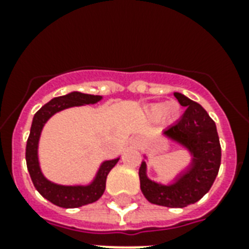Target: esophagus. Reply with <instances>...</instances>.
Returning a JSON list of instances; mask_svg holds the SVG:
<instances>
[{"label": "esophagus", "instance_id": "1", "mask_svg": "<svg viewBox=\"0 0 249 249\" xmlns=\"http://www.w3.org/2000/svg\"><path fill=\"white\" fill-rule=\"evenodd\" d=\"M137 142H138V141H137Z\"/></svg>", "mask_w": 249, "mask_h": 249}]
</instances>
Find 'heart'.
I'll return each mask as SVG.
<instances>
[{
    "label": "heart",
    "instance_id": "b5f03b06",
    "mask_svg": "<svg viewBox=\"0 0 249 249\" xmlns=\"http://www.w3.org/2000/svg\"><path fill=\"white\" fill-rule=\"evenodd\" d=\"M179 113V106L177 102H166V103H152L147 106L146 115L152 120L165 119L168 121H173Z\"/></svg>",
    "mask_w": 249,
    "mask_h": 249
}]
</instances>
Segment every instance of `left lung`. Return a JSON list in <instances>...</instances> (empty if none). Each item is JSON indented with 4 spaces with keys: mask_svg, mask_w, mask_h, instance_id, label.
Segmentation results:
<instances>
[{
    "mask_svg": "<svg viewBox=\"0 0 249 249\" xmlns=\"http://www.w3.org/2000/svg\"><path fill=\"white\" fill-rule=\"evenodd\" d=\"M174 97L187 108L176 124L164 130L163 136L187 150L191 161L172 183L165 185L148 178L147 163L143 160L140 181L142 194L150 203L183 208L200 200L212 187L221 165V146L216 124L208 112L183 94L174 93Z\"/></svg>",
    "mask_w": 249,
    "mask_h": 249,
    "instance_id": "1",
    "label": "left lung"
}]
</instances>
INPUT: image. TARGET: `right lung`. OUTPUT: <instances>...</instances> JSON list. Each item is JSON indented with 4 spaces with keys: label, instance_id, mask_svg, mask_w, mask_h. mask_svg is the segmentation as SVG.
I'll list each match as a JSON object with an SVG mask.
<instances>
[{
    "label": "right lung",
    "instance_id": "right-lung-1",
    "mask_svg": "<svg viewBox=\"0 0 249 249\" xmlns=\"http://www.w3.org/2000/svg\"><path fill=\"white\" fill-rule=\"evenodd\" d=\"M102 98H103L102 95H91V94H84L80 91H71L62 97L53 98L52 101L42 106L33 116L31 133H29L27 148H25L27 168H28L29 176H31V179H32L37 191L45 199H48L49 201H52L53 204L58 205V207L79 208V207L97 201L105 193L106 179H107L109 170L116 165L120 158L105 160L99 166V169L97 170L93 181L88 185H59L55 182L49 181L41 170L40 161H38V142H40L41 132L49 119L56 112H60L70 107L95 105L102 101Z\"/></svg>",
    "mask_w": 249,
    "mask_h": 249
}]
</instances>
